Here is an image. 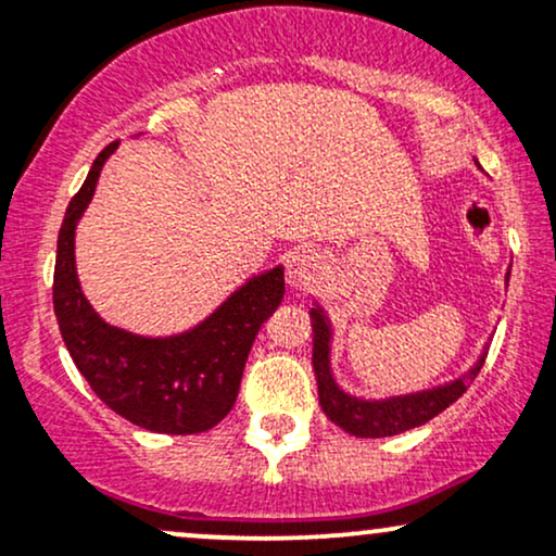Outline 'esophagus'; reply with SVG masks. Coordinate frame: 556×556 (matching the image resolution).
Instances as JSON below:
<instances>
[{
  "instance_id": "esophagus-1",
  "label": "esophagus",
  "mask_w": 556,
  "mask_h": 556,
  "mask_svg": "<svg viewBox=\"0 0 556 556\" xmlns=\"http://www.w3.org/2000/svg\"><path fill=\"white\" fill-rule=\"evenodd\" d=\"M324 258L316 251H295L287 258V285L295 292H314L324 279Z\"/></svg>"
}]
</instances>
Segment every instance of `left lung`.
I'll return each mask as SVG.
<instances>
[{
  "instance_id": "obj_1",
  "label": "left lung",
  "mask_w": 556,
  "mask_h": 556,
  "mask_svg": "<svg viewBox=\"0 0 556 556\" xmlns=\"http://www.w3.org/2000/svg\"><path fill=\"white\" fill-rule=\"evenodd\" d=\"M504 282H509V271ZM311 327H314V371L318 384V405L327 413L331 424H337L340 429L361 439L394 437V433L429 424L433 416H439L457 397H463V392L470 387V381L476 379L483 361H486V348H483L473 368L468 374L457 376V379L446 381V384L420 389V392L410 394H394V397L384 400H366L344 392L337 384L334 374H331V321L327 311L318 303H314V308H311Z\"/></svg>"
}]
</instances>
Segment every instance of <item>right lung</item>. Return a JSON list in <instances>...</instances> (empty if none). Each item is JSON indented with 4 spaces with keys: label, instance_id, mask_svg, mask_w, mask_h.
<instances>
[{
    "label": "right lung",
    "instance_id": "add662e5",
    "mask_svg": "<svg viewBox=\"0 0 556 556\" xmlns=\"http://www.w3.org/2000/svg\"><path fill=\"white\" fill-rule=\"evenodd\" d=\"M117 146L114 140L96 156L56 238L54 314L62 340L96 397L117 416L156 433L208 431L232 410L253 340L282 303L285 266L245 279L214 314L180 334L143 337L106 324L80 290L75 227Z\"/></svg>",
    "mask_w": 556,
    "mask_h": 556
}]
</instances>
